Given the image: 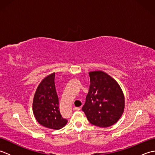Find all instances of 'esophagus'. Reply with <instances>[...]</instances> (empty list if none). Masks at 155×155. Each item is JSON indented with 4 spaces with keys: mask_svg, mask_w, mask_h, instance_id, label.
I'll use <instances>...</instances> for the list:
<instances>
[{
    "mask_svg": "<svg viewBox=\"0 0 155 155\" xmlns=\"http://www.w3.org/2000/svg\"><path fill=\"white\" fill-rule=\"evenodd\" d=\"M73 110H76V111H77V110H80V108H79V107H74V108H73Z\"/></svg>",
    "mask_w": 155,
    "mask_h": 155,
    "instance_id": "obj_1",
    "label": "esophagus"
}]
</instances>
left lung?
<instances>
[{"mask_svg": "<svg viewBox=\"0 0 155 155\" xmlns=\"http://www.w3.org/2000/svg\"><path fill=\"white\" fill-rule=\"evenodd\" d=\"M55 73L45 77L35 92L32 110L39 124L48 128L58 130L64 127L67 120L61 116L58 97L54 84Z\"/></svg>", "mask_w": 155, "mask_h": 155, "instance_id": "obj_1", "label": "left lung"}]
</instances>
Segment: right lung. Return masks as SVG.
Returning <instances> with one entry per match:
<instances>
[{"label":"right lung","mask_w":155,"mask_h":155,"mask_svg":"<svg viewBox=\"0 0 155 155\" xmlns=\"http://www.w3.org/2000/svg\"><path fill=\"white\" fill-rule=\"evenodd\" d=\"M90 88L82 108L88 120L100 127L115 124L123 114L124 97L117 82L103 71L89 72Z\"/></svg>","instance_id":"1"}]
</instances>
